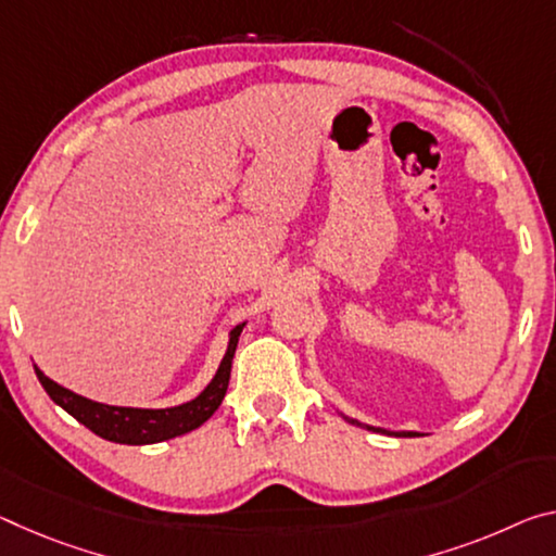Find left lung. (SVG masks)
Here are the masks:
<instances>
[{
    "label": "left lung",
    "instance_id": "obj_1",
    "mask_svg": "<svg viewBox=\"0 0 556 556\" xmlns=\"http://www.w3.org/2000/svg\"><path fill=\"white\" fill-rule=\"evenodd\" d=\"M346 418V416H343ZM349 422H354V426H364V422H358V420H354V418H346ZM366 430H374V433H383V435H395V438H410V435H416V433H410V430H386V428H374V426H364Z\"/></svg>",
    "mask_w": 556,
    "mask_h": 556
}]
</instances>
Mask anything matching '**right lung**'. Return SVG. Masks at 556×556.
I'll return each instance as SVG.
<instances>
[{"mask_svg": "<svg viewBox=\"0 0 556 556\" xmlns=\"http://www.w3.org/2000/svg\"><path fill=\"white\" fill-rule=\"evenodd\" d=\"M242 329L244 324H237L230 331V343H227L225 356L219 361L215 378L205 386V391H202L198 399L173 405V408H123V405L96 403L91 399H84V395L64 389V386H59L56 381H51V378L43 376V371H39L37 366H34V371H37L39 383L43 386V391L49 393V399L61 405L68 416H74L81 426L91 430V433L121 445L163 443V440L178 438L200 428L202 422L219 408V403H223L227 393V383H230L232 358Z\"/></svg>", "mask_w": 556, "mask_h": 556, "instance_id": "obj_1", "label": "right lung"}]
</instances>
